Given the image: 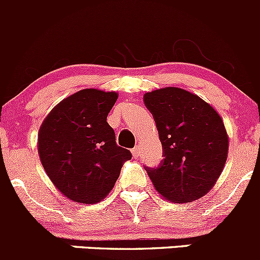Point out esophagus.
I'll return each instance as SVG.
<instances>
[{
	"mask_svg": "<svg viewBox=\"0 0 260 260\" xmlns=\"http://www.w3.org/2000/svg\"><path fill=\"white\" fill-rule=\"evenodd\" d=\"M131 153H133V156H134V158L138 159V158H139V155H140V146L136 145L135 148H134L133 150H131Z\"/></svg>",
	"mask_w": 260,
	"mask_h": 260,
	"instance_id": "1",
	"label": "esophagus"
}]
</instances>
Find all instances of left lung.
I'll list each match as a JSON object with an SVG mask.
<instances>
[{"instance_id":"8db88e82","label":"left lung","mask_w":260,"mask_h":260,"mask_svg":"<svg viewBox=\"0 0 260 260\" xmlns=\"http://www.w3.org/2000/svg\"><path fill=\"white\" fill-rule=\"evenodd\" d=\"M163 146L158 167H144L156 191L172 202H192L214 187L228 158L220 115L197 94L166 87L144 94Z\"/></svg>"}]
</instances>
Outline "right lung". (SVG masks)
I'll return each mask as SVG.
<instances>
[{
    "mask_svg": "<svg viewBox=\"0 0 260 260\" xmlns=\"http://www.w3.org/2000/svg\"><path fill=\"white\" fill-rule=\"evenodd\" d=\"M116 92L82 89L59 102L45 117L38 135V151L46 174L66 197L96 204L115 186L127 149L116 144L107 115Z\"/></svg>",
    "mask_w": 260,
    "mask_h": 260,
    "instance_id": "obj_1",
    "label": "right lung"
}]
</instances>
